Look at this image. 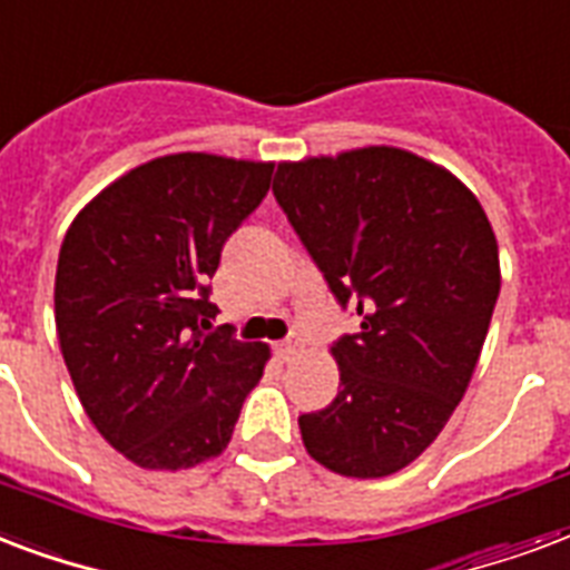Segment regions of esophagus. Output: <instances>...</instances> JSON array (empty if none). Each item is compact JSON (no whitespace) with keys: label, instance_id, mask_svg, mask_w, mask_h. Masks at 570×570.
<instances>
[{"label":"esophagus","instance_id":"obj_1","mask_svg":"<svg viewBox=\"0 0 570 570\" xmlns=\"http://www.w3.org/2000/svg\"><path fill=\"white\" fill-rule=\"evenodd\" d=\"M299 351H303V345H299V338H285V342H279V345H276V354H279L282 360H285V363H288V360H294V356H297Z\"/></svg>","mask_w":570,"mask_h":570}]
</instances>
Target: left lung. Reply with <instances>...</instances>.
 <instances>
[{"mask_svg": "<svg viewBox=\"0 0 570 570\" xmlns=\"http://www.w3.org/2000/svg\"><path fill=\"white\" fill-rule=\"evenodd\" d=\"M273 193L360 333L330 347L342 390L299 416L317 464L383 479L464 399L500 297V246L464 180L395 145L285 160Z\"/></svg>", "mask_w": 570, "mask_h": 570, "instance_id": "left-lung-1", "label": "left lung"}]
</instances>
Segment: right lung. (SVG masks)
I'll use <instances>...</instances> for the list:
<instances>
[{
	"label": "right lung",
	"instance_id": "right-lung-1",
	"mask_svg": "<svg viewBox=\"0 0 570 570\" xmlns=\"http://www.w3.org/2000/svg\"><path fill=\"white\" fill-rule=\"evenodd\" d=\"M273 163L180 151L125 171L70 223L56 333L79 404L142 470L225 452L271 347L205 335L225 237L262 205Z\"/></svg>",
	"mask_w": 570,
	"mask_h": 570
}]
</instances>
